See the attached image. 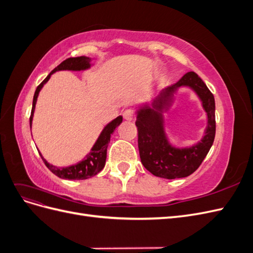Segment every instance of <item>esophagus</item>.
I'll return each mask as SVG.
<instances>
[{
	"label": "esophagus",
	"mask_w": 253,
	"mask_h": 253,
	"mask_svg": "<svg viewBox=\"0 0 253 253\" xmlns=\"http://www.w3.org/2000/svg\"><path fill=\"white\" fill-rule=\"evenodd\" d=\"M124 117H125L126 120L131 121V120H133L135 118V113L132 110H126L124 112Z\"/></svg>",
	"instance_id": "obj_1"
}]
</instances>
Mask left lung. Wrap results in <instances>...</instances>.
<instances>
[{"label":"left lung","instance_id":"left-lung-1","mask_svg":"<svg viewBox=\"0 0 253 253\" xmlns=\"http://www.w3.org/2000/svg\"><path fill=\"white\" fill-rule=\"evenodd\" d=\"M193 89L201 99L207 113V127L202 140L192 147L176 148L167 140L162 113L169 108L172 96L179 87ZM138 149L143 167L153 175L167 179L182 178L198 169L210 151L215 137V101L204 81L194 72L160 91L152 104L137 111Z\"/></svg>","mask_w":253,"mask_h":253}]
</instances>
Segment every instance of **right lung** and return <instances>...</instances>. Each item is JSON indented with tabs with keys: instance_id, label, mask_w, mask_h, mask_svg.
<instances>
[{
	"instance_id": "right-lung-1",
	"label": "right lung",
	"mask_w": 253,
	"mask_h": 253,
	"mask_svg": "<svg viewBox=\"0 0 253 253\" xmlns=\"http://www.w3.org/2000/svg\"><path fill=\"white\" fill-rule=\"evenodd\" d=\"M89 67H90V58L81 56V57H76V58H68L64 60L62 63H60L55 68V70H52L50 72V74L39 84V86L37 87L35 91L32 114H30V118H29L30 127H32V122H33L34 112H35L38 96H39L40 90L43 87L44 84L49 80L50 76L58 71H84V70H87ZM121 122H122V116H118L117 118L112 120L109 125H106L102 129L100 136L98 137L94 147L91 148L90 152L85 157H84L82 162L76 164L74 166H70L66 168H58L48 164L46 162V159L43 158L40 152L39 154L44 162L45 166H46L53 174L57 175L60 178L73 179V180L90 178L93 177V176L97 175L104 168L105 159H106V150H108V145L111 139V136L113 135L114 131L116 129V127L121 124Z\"/></svg>"
}]
</instances>
